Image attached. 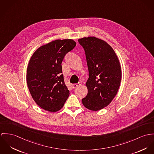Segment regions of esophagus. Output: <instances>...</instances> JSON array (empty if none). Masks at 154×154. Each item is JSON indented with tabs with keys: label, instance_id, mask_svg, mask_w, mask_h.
<instances>
[{
	"label": "esophagus",
	"instance_id": "1",
	"mask_svg": "<svg viewBox=\"0 0 154 154\" xmlns=\"http://www.w3.org/2000/svg\"><path fill=\"white\" fill-rule=\"evenodd\" d=\"M79 85H80V83H78V84H73V85H72V88H75L77 87H78Z\"/></svg>",
	"mask_w": 154,
	"mask_h": 154
}]
</instances>
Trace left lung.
<instances>
[{"mask_svg": "<svg viewBox=\"0 0 154 154\" xmlns=\"http://www.w3.org/2000/svg\"><path fill=\"white\" fill-rule=\"evenodd\" d=\"M78 41L85 51L89 76L85 83L88 93L82 103L90 110H100L111 103L118 91L122 79L119 60L102 39L88 36Z\"/></svg>", "mask_w": 154, "mask_h": 154, "instance_id": "8db88e82", "label": "left lung"}]
</instances>
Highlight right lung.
<instances>
[{"label": "right lung", "mask_w": 154, "mask_h": 154, "mask_svg": "<svg viewBox=\"0 0 154 154\" xmlns=\"http://www.w3.org/2000/svg\"><path fill=\"white\" fill-rule=\"evenodd\" d=\"M76 42L71 39H56L38 48L29 61L26 82L31 95L42 109L56 112L64 106L69 91L62 74L61 63Z\"/></svg>", "instance_id": "1"}]
</instances>
